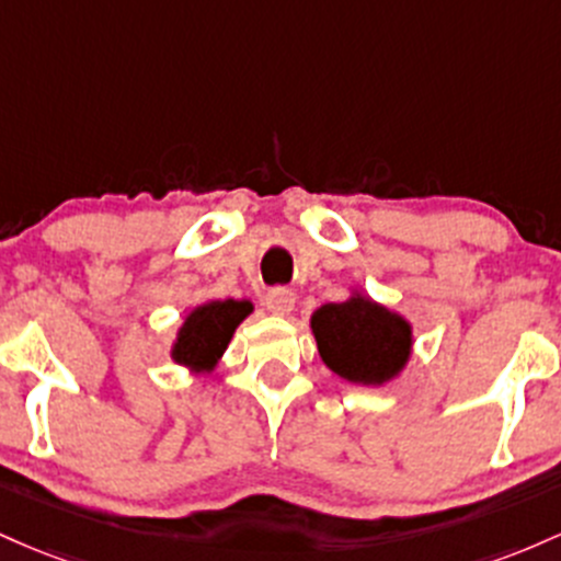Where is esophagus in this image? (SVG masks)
Segmentation results:
<instances>
[{
	"instance_id": "obj_1",
	"label": "esophagus",
	"mask_w": 561,
	"mask_h": 561,
	"mask_svg": "<svg viewBox=\"0 0 561 561\" xmlns=\"http://www.w3.org/2000/svg\"><path fill=\"white\" fill-rule=\"evenodd\" d=\"M294 301H297V297H294L291 288L278 286V288H270L267 297H264V307H267L273 314H280L283 318V314H291Z\"/></svg>"
}]
</instances>
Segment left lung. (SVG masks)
Returning <instances> with one entry per match:
<instances>
[{
  "label": "left lung",
  "mask_w": 561,
  "mask_h": 561,
  "mask_svg": "<svg viewBox=\"0 0 561 561\" xmlns=\"http://www.w3.org/2000/svg\"><path fill=\"white\" fill-rule=\"evenodd\" d=\"M323 363L355 383H381L405 365L411 329L398 314L365 297L323 305L312 314Z\"/></svg>",
  "instance_id": "1"
}]
</instances>
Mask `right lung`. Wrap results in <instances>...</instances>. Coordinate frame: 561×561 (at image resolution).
Returning <instances> with one entry per match:
<instances>
[{
	"label": "right lung",
	"instance_id": "1",
	"mask_svg": "<svg viewBox=\"0 0 561 561\" xmlns=\"http://www.w3.org/2000/svg\"><path fill=\"white\" fill-rule=\"evenodd\" d=\"M251 312L249 301H209L187 314L185 325L180 329L178 344H174V360L193 368L209 370L217 357L228 347L232 331Z\"/></svg>",
	"mask_w": 561,
	"mask_h": 561
}]
</instances>
